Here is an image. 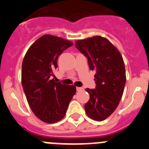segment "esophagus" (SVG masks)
<instances>
[{"label":"esophagus","mask_w":149,"mask_h":149,"mask_svg":"<svg viewBox=\"0 0 149 149\" xmlns=\"http://www.w3.org/2000/svg\"><path fill=\"white\" fill-rule=\"evenodd\" d=\"M76 89H77V91L80 92V91H82L83 89H84V88H83V87H77V88H76Z\"/></svg>","instance_id":"34e87169"}]
</instances>
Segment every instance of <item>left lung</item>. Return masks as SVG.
<instances>
[{"label": "left lung", "instance_id": "1", "mask_svg": "<svg viewBox=\"0 0 149 149\" xmlns=\"http://www.w3.org/2000/svg\"><path fill=\"white\" fill-rule=\"evenodd\" d=\"M75 47L88 60L89 69L95 71V89H86L90 98L85 104L91 119L103 121L116 109L126 82L123 59L108 39L100 36L75 42Z\"/></svg>", "mask_w": 149, "mask_h": 149}]
</instances>
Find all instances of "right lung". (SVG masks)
<instances>
[{
  "instance_id": "add662e5",
  "label": "right lung",
  "mask_w": 149,
  "mask_h": 149,
  "mask_svg": "<svg viewBox=\"0 0 149 149\" xmlns=\"http://www.w3.org/2000/svg\"><path fill=\"white\" fill-rule=\"evenodd\" d=\"M72 45L70 41L44 35L30 46L22 63V84L27 102L36 116L46 123H55L65 116L76 93L74 85L51 80L59 56Z\"/></svg>"
}]
</instances>
